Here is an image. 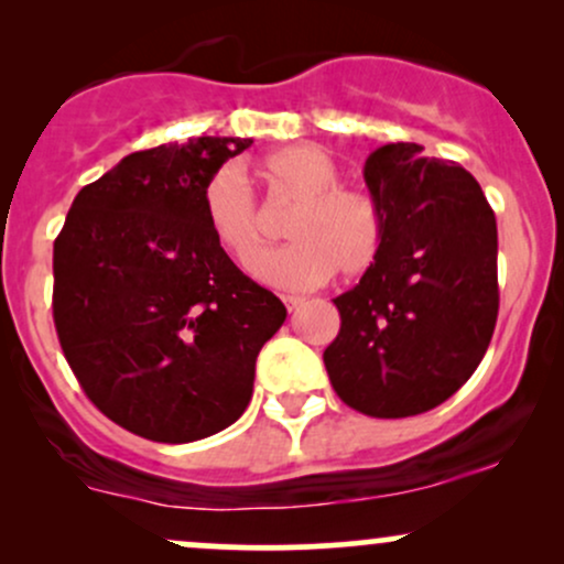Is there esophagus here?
<instances>
[{
	"label": "esophagus",
	"mask_w": 564,
	"mask_h": 564,
	"mask_svg": "<svg viewBox=\"0 0 564 564\" xmlns=\"http://www.w3.org/2000/svg\"><path fill=\"white\" fill-rule=\"evenodd\" d=\"M281 300H283V304H286L289 313H294V310H296V307H302V302H304L302 296H296V294H283Z\"/></svg>",
	"instance_id": "obj_1"
}]
</instances>
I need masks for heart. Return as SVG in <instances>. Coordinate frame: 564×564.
Here are the masks:
<instances>
[{
	"label": "heart",
	"mask_w": 564,
	"mask_h": 564,
	"mask_svg": "<svg viewBox=\"0 0 564 564\" xmlns=\"http://www.w3.org/2000/svg\"><path fill=\"white\" fill-rule=\"evenodd\" d=\"M257 174L278 196L296 200L286 219L294 241L257 251L251 278L264 286L304 291L371 268L384 238L379 204L368 193L339 185L336 161L313 142H294L268 153ZM200 212L212 238L232 260H246L260 241V212L251 187L232 166L212 174L200 191Z\"/></svg>",
	"instance_id": "heart-1"
}]
</instances>
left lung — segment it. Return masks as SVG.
Returning <instances> with one entry per match:
<instances>
[{"label": "left lung", "mask_w": 564, "mask_h": 564, "mask_svg": "<svg viewBox=\"0 0 564 564\" xmlns=\"http://www.w3.org/2000/svg\"><path fill=\"white\" fill-rule=\"evenodd\" d=\"M390 142L364 177L384 238L355 289L334 300L339 336L323 352L349 408L403 419L448 400L480 366L498 315V230L464 166Z\"/></svg>", "instance_id": "left-lung-1"}]
</instances>
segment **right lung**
Masks as SVG:
<instances>
[{
  "label": "right lung",
  "mask_w": 564,
  "mask_h": 564,
  "mask_svg": "<svg viewBox=\"0 0 564 564\" xmlns=\"http://www.w3.org/2000/svg\"><path fill=\"white\" fill-rule=\"evenodd\" d=\"M249 138L129 153L84 185L55 238L57 339L87 398L134 435L193 443L236 422L286 321L215 243L200 191Z\"/></svg>",
  "instance_id": "right-lung-1"
}]
</instances>
